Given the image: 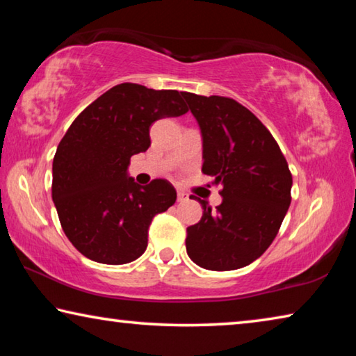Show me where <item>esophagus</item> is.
Wrapping results in <instances>:
<instances>
[{
	"label": "esophagus",
	"instance_id": "obj_1",
	"mask_svg": "<svg viewBox=\"0 0 356 356\" xmlns=\"http://www.w3.org/2000/svg\"><path fill=\"white\" fill-rule=\"evenodd\" d=\"M186 200H188V195H186L185 191H177V201L179 202H184Z\"/></svg>",
	"mask_w": 356,
	"mask_h": 356
}]
</instances>
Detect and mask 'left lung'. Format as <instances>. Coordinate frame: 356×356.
Instances as JSON below:
<instances>
[{
	"label": "left lung",
	"instance_id": "left-lung-1",
	"mask_svg": "<svg viewBox=\"0 0 356 356\" xmlns=\"http://www.w3.org/2000/svg\"><path fill=\"white\" fill-rule=\"evenodd\" d=\"M202 136V172L222 185L216 210L186 227V254L215 272L237 270L272 245L291 206L292 174L278 143L248 108L220 95L182 92Z\"/></svg>",
	"mask_w": 356,
	"mask_h": 356
}]
</instances>
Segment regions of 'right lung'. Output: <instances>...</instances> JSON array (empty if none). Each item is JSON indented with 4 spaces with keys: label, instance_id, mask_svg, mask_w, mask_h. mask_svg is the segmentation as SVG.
Instances as JSON below:
<instances>
[{
    "label": "right lung",
    "instance_id": "1",
    "mask_svg": "<svg viewBox=\"0 0 356 356\" xmlns=\"http://www.w3.org/2000/svg\"><path fill=\"white\" fill-rule=\"evenodd\" d=\"M186 111L182 92L122 83L72 122L53 159L51 196L64 234L83 256L122 265L146 251L150 221L177 193L165 179L138 185L130 159L149 149L155 120Z\"/></svg>",
    "mask_w": 356,
    "mask_h": 356
}]
</instances>
